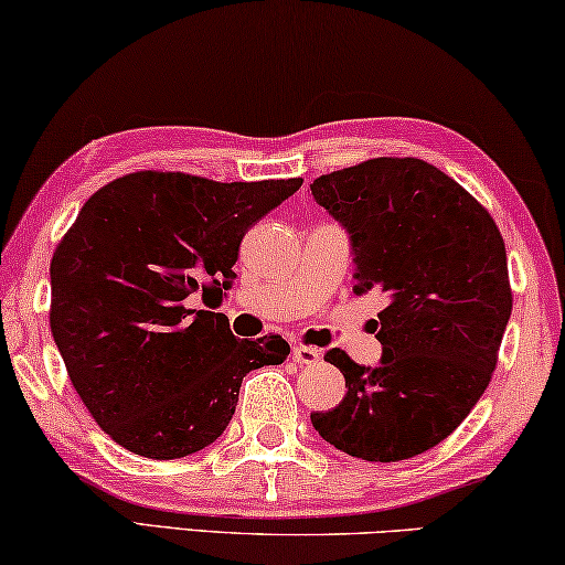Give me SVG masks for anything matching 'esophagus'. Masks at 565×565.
I'll list each match as a JSON object with an SVG mask.
<instances>
[{"label": "esophagus", "instance_id": "obj_1", "mask_svg": "<svg viewBox=\"0 0 565 565\" xmlns=\"http://www.w3.org/2000/svg\"><path fill=\"white\" fill-rule=\"evenodd\" d=\"M321 360V349L317 347H294V362L299 364H317Z\"/></svg>", "mask_w": 565, "mask_h": 565}]
</instances>
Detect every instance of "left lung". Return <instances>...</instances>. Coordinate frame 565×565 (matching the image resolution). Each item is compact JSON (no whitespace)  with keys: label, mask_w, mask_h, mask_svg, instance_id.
<instances>
[{"label":"left lung","mask_w":565,"mask_h":565,"mask_svg":"<svg viewBox=\"0 0 565 565\" xmlns=\"http://www.w3.org/2000/svg\"><path fill=\"white\" fill-rule=\"evenodd\" d=\"M349 234L354 294H384L377 366L329 349L344 374L334 409L311 425L352 458L397 462L443 443L482 397L513 294L503 236L490 213L417 158H374L311 183Z\"/></svg>","instance_id":"left-lung-1"}]
</instances>
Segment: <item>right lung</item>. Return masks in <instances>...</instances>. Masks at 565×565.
<instances>
[{"label":"right lung","mask_w":565,"mask_h":565,"mask_svg":"<svg viewBox=\"0 0 565 565\" xmlns=\"http://www.w3.org/2000/svg\"><path fill=\"white\" fill-rule=\"evenodd\" d=\"M301 178L216 183L185 173L122 175L89 195L52 256L50 327L70 382L103 433L150 460L216 443L250 370L281 364L279 334L236 339L226 297L241 238Z\"/></svg>","instance_id":"right-lung-1"}]
</instances>
